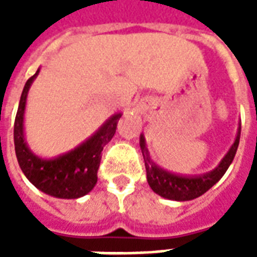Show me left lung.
<instances>
[{"mask_svg": "<svg viewBox=\"0 0 257 257\" xmlns=\"http://www.w3.org/2000/svg\"><path fill=\"white\" fill-rule=\"evenodd\" d=\"M239 136H241V125L238 126L235 142L232 143L228 153L223 157L220 164L215 169H212L210 172L202 173V175L183 176V175L168 172L164 168L157 165L150 158L149 150L146 147L145 136L140 135V149H142V154L145 158L147 182L150 184L153 191L164 198L173 199V201H190V199L198 198L199 195L205 194L213 184L217 183L223 178V175L226 173L235 157V153H237Z\"/></svg>", "mask_w": 257, "mask_h": 257, "instance_id": "8db88e82", "label": "left lung"}]
</instances>
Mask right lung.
I'll return each instance as SVG.
<instances>
[{
	"mask_svg": "<svg viewBox=\"0 0 257 257\" xmlns=\"http://www.w3.org/2000/svg\"><path fill=\"white\" fill-rule=\"evenodd\" d=\"M38 73L40 70H37V73L27 79L20 96L14 126L16 158L26 178L42 193L56 198H79L95 187L103 147L112 139L122 114H114L89 139L63 156L52 160L36 156L26 143L23 119L27 93Z\"/></svg>",
	"mask_w": 257,
	"mask_h": 257,
	"instance_id": "right-lung-1",
	"label": "right lung"
}]
</instances>
